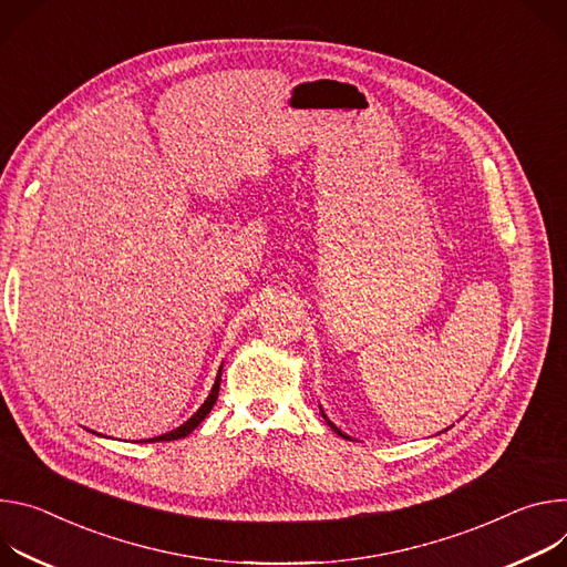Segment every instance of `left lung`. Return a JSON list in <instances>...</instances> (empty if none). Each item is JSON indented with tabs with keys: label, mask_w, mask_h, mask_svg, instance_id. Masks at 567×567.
Returning a JSON list of instances; mask_svg holds the SVG:
<instances>
[{
	"label": "left lung",
	"mask_w": 567,
	"mask_h": 567,
	"mask_svg": "<svg viewBox=\"0 0 567 567\" xmlns=\"http://www.w3.org/2000/svg\"><path fill=\"white\" fill-rule=\"evenodd\" d=\"M322 414H324V410H322ZM324 419H327V414H324ZM327 423H329V425H331V427H333V430H336V432H338V434H340V436H344V439H351V436H347V434H344V432H340V430H338V427H336V425H333V423H331V421H329V419H327Z\"/></svg>",
	"instance_id": "left-lung-1"
}]
</instances>
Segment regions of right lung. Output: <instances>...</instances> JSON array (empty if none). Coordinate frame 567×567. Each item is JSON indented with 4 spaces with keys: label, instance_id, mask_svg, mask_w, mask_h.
<instances>
[{
    "label": "right lung",
    "instance_id": "right-lung-1",
    "mask_svg": "<svg viewBox=\"0 0 567 567\" xmlns=\"http://www.w3.org/2000/svg\"><path fill=\"white\" fill-rule=\"evenodd\" d=\"M220 375H223V367L218 369V375H216V383H214V388H212V394L207 396V401L200 405V410L188 419L186 423H182L179 427H175V430H171V432H166V434H159V436H153V439H148V442H173V439H182V436H186V434H192L198 425H200V421H205V416L212 412V408H214V403H216V399H218V390H220Z\"/></svg>",
    "mask_w": 567,
    "mask_h": 567
}]
</instances>
